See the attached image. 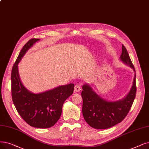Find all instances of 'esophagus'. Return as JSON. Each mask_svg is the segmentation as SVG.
I'll return each instance as SVG.
<instances>
[{
	"label": "esophagus",
	"mask_w": 149,
	"mask_h": 149,
	"mask_svg": "<svg viewBox=\"0 0 149 149\" xmlns=\"http://www.w3.org/2000/svg\"><path fill=\"white\" fill-rule=\"evenodd\" d=\"M81 90V87L79 85H76L74 87V91L76 92H79Z\"/></svg>",
	"instance_id": "obj_1"
}]
</instances>
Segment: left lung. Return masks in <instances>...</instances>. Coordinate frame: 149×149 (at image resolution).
<instances>
[{
    "label": "left lung",
    "instance_id": "left-lung-1",
    "mask_svg": "<svg viewBox=\"0 0 149 149\" xmlns=\"http://www.w3.org/2000/svg\"><path fill=\"white\" fill-rule=\"evenodd\" d=\"M121 61L132 68L134 65L128 51L122 45ZM82 114L86 122L91 127L96 129L109 128L121 122L127 116L136 97V74L132 88L123 99L116 102H108L95 93L87 84L82 86Z\"/></svg>",
    "mask_w": 149,
    "mask_h": 149
}]
</instances>
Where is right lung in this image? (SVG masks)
<instances>
[{"mask_svg": "<svg viewBox=\"0 0 149 149\" xmlns=\"http://www.w3.org/2000/svg\"><path fill=\"white\" fill-rule=\"evenodd\" d=\"M38 40H29L21 50L11 70V91L13 104L24 120L35 128H48L60 118L63 104L73 94L74 85L71 83L38 94L29 92L22 85L17 65L28 49Z\"/></svg>", "mask_w": 149, "mask_h": 149, "instance_id": "add662e5", "label": "right lung"}]
</instances>
